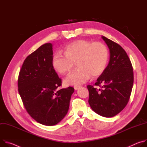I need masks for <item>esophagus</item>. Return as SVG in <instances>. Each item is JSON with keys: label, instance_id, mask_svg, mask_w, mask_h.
<instances>
[{"label": "esophagus", "instance_id": "esophagus-1", "mask_svg": "<svg viewBox=\"0 0 147 147\" xmlns=\"http://www.w3.org/2000/svg\"><path fill=\"white\" fill-rule=\"evenodd\" d=\"M80 88V86H74V89H75V90H78L79 88Z\"/></svg>", "mask_w": 147, "mask_h": 147}]
</instances>
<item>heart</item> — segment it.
I'll return each instance as SVG.
<instances>
[{
  "instance_id": "obj_1",
  "label": "heart",
  "mask_w": 147,
  "mask_h": 147,
  "mask_svg": "<svg viewBox=\"0 0 147 147\" xmlns=\"http://www.w3.org/2000/svg\"><path fill=\"white\" fill-rule=\"evenodd\" d=\"M63 55L57 52L52 59L55 70L62 75L69 73L76 63L78 68L65 79V84H82L90 78L100 75L106 69L109 61L107 46L100 42H92L79 40L65 47Z\"/></svg>"
}]
</instances>
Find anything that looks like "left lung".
I'll return each instance as SVG.
<instances>
[{"label": "left lung", "instance_id": "1", "mask_svg": "<svg viewBox=\"0 0 147 147\" xmlns=\"http://www.w3.org/2000/svg\"><path fill=\"white\" fill-rule=\"evenodd\" d=\"M110 53V61L105 71L93 86L88 85L89 104L98 115L111 117L121 111L127 105L131 95L134 74L133 66L124 49L106 37Z\"/></svg>", "mask_w": 147, "mask_h": 147}]
</instances>
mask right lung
<instances>
[{
	"instance_id": "1",
	"label": "right lung",
	"mask_w": 147,
	"mask_h": 147,
	"mask_svg": "<svg viewBox=\"0 0 147 147\" xmlns=\"http://www.w3.org/2000/svg\"><path fill=\"white\" fill-rule=\"evenodd\" d=\"M53 45L45 44L24 60L18 77V90L29 115L45 125L58 123L67 115L74 92L61 89L62 79L52 63Z\"/></svg>"
}]
</instances>
